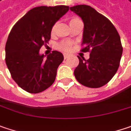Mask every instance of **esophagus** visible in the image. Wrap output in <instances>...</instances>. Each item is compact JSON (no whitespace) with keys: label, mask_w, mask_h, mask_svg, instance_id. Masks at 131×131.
<instances>
[{"label":"esophagus","mask_w":131,"mask_h":131,"mask_svg":"<svg viewBox=\"0 0 131 131\" xmlns=\"http://www.w3.org/2000/svg\"><path fill=\"white\" fill-rule=\"evenodd\" d=\"M67 58H69V55L68 54H64V59L66 60Z\"/></svg>","instance_id":"esophagus-1"}]
</instances>
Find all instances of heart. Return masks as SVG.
Masks as SVG:
<instances>
[{
  "instance_id": "obj_1",
  "label": "heart",
  "mask_w": 131,
  "mask_h": 131,
  "mask_svg": "<svg viewBox=\"0 0 131 131\" xmlns=\"http://www.w3.org/2000/svg\"><path fill=\"white\" fill-rule=\"evenodd\" d=\"M78 22H81V20L79 18H78V17H72L69 20V24H70L71 27L73 26L75 24L78 23ZM57 27V23L52 27L51 31V35H53L55 33ZM72 46H73V42H71V41H62V42L58 44L57 48L60 51H62L65 52H69L71 50Z\"/></svg>"
}]
</instances>
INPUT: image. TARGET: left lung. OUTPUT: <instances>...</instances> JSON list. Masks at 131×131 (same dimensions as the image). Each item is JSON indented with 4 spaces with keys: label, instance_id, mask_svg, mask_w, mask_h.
<instances>
[{
    "label": "left lung",
    "instance_id": "obj_1",
    "mask_svg": "<svg viewBox=\"0 0 131 131\" xmlns=\"http://www.w3.org/2000/svg\"><path fill=\"white\" fill-rule=\"evenodd\" d=\"M70 9L84 24L82 52H90L89 60L80 57L74 71L77 80L89 88L107 84L116 73L123 51L120 36L112 22L88 5H77Z\"/></svg>",
    "mask_w": 131,
    "mask_h": 131
}]
</instances>
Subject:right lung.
Returning <instances> with one entry per match:
<instances>
[{
  "instance_id": "right-lung-1",
  "label": "right lung",
  "mask_w": 131,
  "mask_h": 131,
  "mask_svg": "<svg viewBox=\"0 0 131 131\" xmlns=\"http://www.w3.org/2000/svg\"><path fill=\"white\" fill-rule=\"evenodd\" d=\"M69 9L65 5L35 7L11 30L6 43L5 60L13 79L24 91L42 92L53 83L63 55L53 51L45 59L39 50L48 44L52 27Z\"/></svg>"
}]
</instances>
